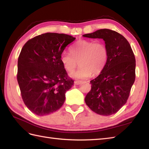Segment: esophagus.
<instances>
[{
	"mask_svg": "<svg viewBox=\"0 0 149 149\" xmlns=\"http://www.w3.org/2000/svg\"><path fill=\"white\" fill-rule=\"evenodd\" d=\"M81 83V81H75L74 82V84H75V85H79V84H80Z\"/></svg>",
	"mask_w": 149,
	"mask_h": 149,
	"instance_id": "1",
	"label": "esophagus"
}]
</instances>
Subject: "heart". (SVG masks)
<instances>
[{
  "mask_svg": "<svg viewBox=\"0 0 149 149\" xmlns=\"http://www.w3.org/2000/svg\"><path fill=\"white\" fill-rule=\"evenodd\" d=\"M70 52L63 51L60 60L66 71L72 72L76 68L79 61L81 67L72 72L70 76L78 79L89 77L92 74L97 75L103 70L108 59V49L102 42L83 40L75 43Z\"/></svg>",
  "mask_w": 149,
  "mask_h": 149,
  "instance_id": "b5f03b06",
  "label": "heart"
}]
</instances>
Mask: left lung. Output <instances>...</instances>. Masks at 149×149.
Instances as JSON below:
<instances>
[{"label": "left lung", "instance_id": "obj_1", "mask_svg": "<svg viewBox=\"0 0 149 149\" xmlns=\"http://www.w3.org/2000/svg\"><path fill=\"white\" fill-rule=\"evenodd\" d=\"M84 37L102 38L108 49V59L99 75L90 81L86 105L99 115L109 116L127 102L136 77V59L128 41L115 31L102 29Z\"/></svg>", "mask_w": 149, "mask_h": 149}]
</instances>
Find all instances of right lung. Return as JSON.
<instances>
[{"mask_svg":"<svg viewBox=\"0 0 149 149\" xmlns=\"http://www.w3.org/2000/svg\"><path fill=\"white\" fill-rule=\"evenodd\" d=\"M75 38L47 33L28 40L18 59L17 81L22 100L31 112L44 116L64 104L74 81L60 60L65 47Z\"/></svg>","mask_w":149,"mask_h":149,"instance_id":"right-lung-1","label":"right lung"}]
</instances>
